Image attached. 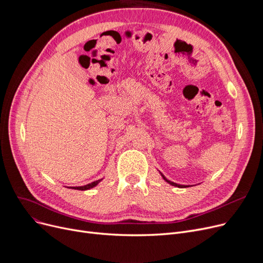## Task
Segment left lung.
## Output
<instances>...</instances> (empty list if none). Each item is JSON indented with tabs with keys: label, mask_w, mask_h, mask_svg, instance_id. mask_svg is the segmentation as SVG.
I'll return each instance as SVG.
<instances>
[{
	"label": "left lung",
	"mask_w": 263,
	"mask_h": 263,
	"mask_svg": "<svg viewBox=\"0 0 263 263\" xmlns=\"http://www.w3.org/2000/svg\"><path fill=\"white\" fill-rule=\"evenodd\" d=\"M160 175L162 176V178L164 179V180L165 181H166L167 183H170L171 185H174V186H177V187H187V186H190V185H182V184H178V183H175V182H173V181H171V180H168V179L166 178V177H165L161 172H160Z\"/></svg>",
	"instance_id": "1"
}]
</instances>
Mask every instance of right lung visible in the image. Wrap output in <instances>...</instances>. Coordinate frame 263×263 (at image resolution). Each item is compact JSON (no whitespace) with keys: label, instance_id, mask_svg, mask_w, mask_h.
Wrapping results in <instances>:
<instances>
[{"label":"right lung","instance_id":"add662e5","mask_svg":"<svg viewBox=\"0 0 263 263\" xmlns=\"http://www.w3.org/2000/svg\"><path fill=\"white\" fill-rule=\"evenodd\" d=\"M102 180H103V178L100 179V180H96V181H93V182H91V183H88V184H86V185H83V186H70L69 189L79 190V191H86V190H89V189L95 187L96 185H98Z\"/></svg>","mask_w":263,"mask_h":263}]
</instances>
